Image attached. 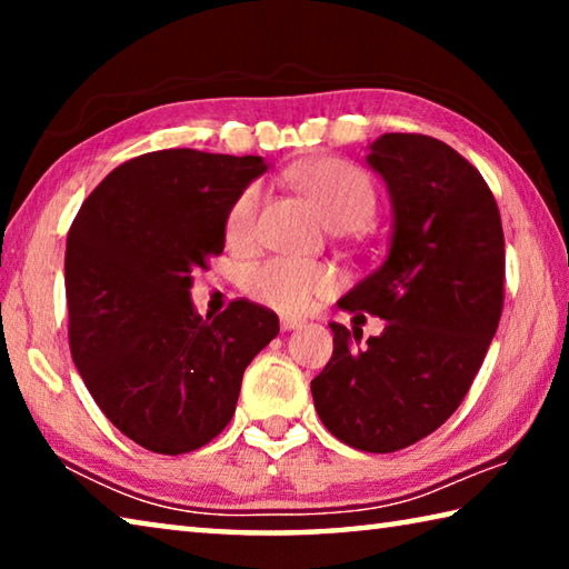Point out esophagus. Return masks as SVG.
<instances>
[{"label":"esophagus","instance_id":"1","mask_svg":"<svg viewBox=\"0 0 569 569\" xmlns=\"http://www.w3.org/2000/svg\"><path fill=\"white\" fill-rule=\"evenodd\" d=\"M306 321L303 319H293V316H283L281 319V329L283 331H296V329H303Z\"/></svg>","mask_w":569,"mask_h":569}]
</instances>
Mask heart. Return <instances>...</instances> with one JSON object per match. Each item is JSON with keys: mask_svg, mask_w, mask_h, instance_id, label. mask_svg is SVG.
<instances>
[{"mask_svg": "<svg viewBox=\"0 0 569 569\" xmlns=\"http://www.w3.org/2000/svg\"><path fill=\"white\" fill-rule=\"evenodd\" d=\"M293 178L336 228H359L377 210V186L359 166L341 158H321L296 168ZM263 203V182H248L238 192L226 216V238L233 246H248L256 238L258 213ZM339 288V273L326 263L276 256L253 266L246 276V291L283 313H303L319 298Z\"/></svg>", "mask_w": 569, "mask_h": 569, "instance_id": "1", "label": "heart"}]
</instances>
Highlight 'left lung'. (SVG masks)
<instances>
[{
	"label": "left lung",
	"instance_id": "8db88e82",
	"mask_svg": "<svg viewBox=\"0 0 569 569\" xmlns=\"http://www.w3.org/2000/svg\"><path fill=\"white\" fill-rule=\"evenodd\" d=\"M369 166L387 180V261L339 306L387 321L363 346L331 323L333 356L311 381L336 439L371 455L407 449L465 401L505 306V233L481 172L429 134L387 132Z\"/></svg>",
	"mask_w": 569,
	"mask_h": 569
}]
</instances>
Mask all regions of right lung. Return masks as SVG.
Listing matches in <instances>:
<instances>
[{"instance_id": "obj_1", "label": "right lung", "mask_w": 569, "mask_h": 569, "mask_svg": "<svg viewBox=\"0 0 569 569\" xmlns=\"http://www.w3.org/2000/svg\"><path fill=\"white\" fill-rule=\"evenodd\" d=\"M266 170L256 156L172 148L114 168L67 233L72 361L104 417L156 455H188L236 413L246 366L278 316L246 298L198 316L192 273L223 253L236 196Z\"/></svg>"}]
</instances>
